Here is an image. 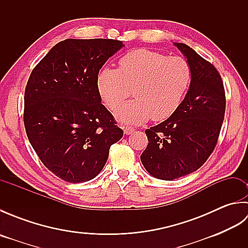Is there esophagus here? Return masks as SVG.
Returning a JSON list of instances; mask_svg holds the SVG:
<instances>
[{"mask_svg":"<svg viewBox=\"0 0 248 248\" xmlns=\"http://www.w3.org/2000/svg\"><path fill=\"white\" fill-rule=\"evenodd\" d=\"M123 129H124V134H127V135H130L134 132V129L131 127H123Z\"/></svg>","mask_w":248,"mask_h":248,"instance_id":"1","label":"esophagus"}]
</instances>
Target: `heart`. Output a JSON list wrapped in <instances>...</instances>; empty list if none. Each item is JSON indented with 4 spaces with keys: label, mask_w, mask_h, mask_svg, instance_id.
<instances>
[{
    "label": "heart",
    "mask_w": 248,
    "mask_h": 248,
    "mask_svg": "<svg viewBox=\"0 0 248 248\" xmlns=\"http://www.w3.org/2000/svg\"><path fill=\"white\" fill-rule=\"evenodd\" d=\"M191 81V68L181 56L138 49L119 60V69L103 67L98 72L97 91L110 109L129 97L135 99L116 112V118L127 124H140L150 118L165 120L176 112Z\"/></svg>",
    "instance_id": "1"
}]
</instances>
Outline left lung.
<instances>
[{
	"instance_id": "8db88e82",
	"label": "left lung",
	"mask_w": 248,
	"mask_h": 248,
	"mask_svg": "<svg viewBox=\"0 0 248 248\" xmlns=\"http://www.w3.org/2000/svg\"><path fill=\"white\" fill-rule=\"evenodd\" d=\"M191 68V83L170 117L147 129L148 146L140 155L146 170L161 180H173L197 170L217 143L226 98L218 71L192 48L175 43Z\"/></svg>"
}]
</instances>
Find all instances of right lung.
Masks as SVG:
<instances>
[{
    "instance_id": "obj_1",
    "label": "right lung",
    "mask_w": 248,
    "mask_h": 248,
    "mask_svg": "<svg viewBox=\"0 0 248 248\" xmlns=\"http://www.w3.org/2000/svg\"><path fill=\"white\" fill-rule=\"evenodd\" d=\"M124 45L114 39H66L41 60L26 84L24 127L41 162L70 183L92 180L124 131L101 103L98 72Z\"/></svg>"
}]
</instances>
